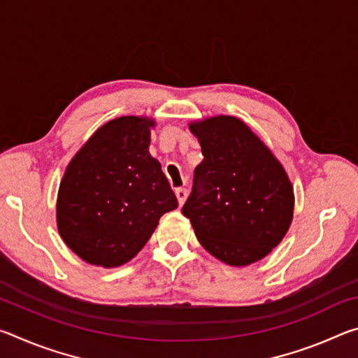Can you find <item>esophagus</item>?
Listing matches in <instances>:
<instances>
[{
  "label": "esophagus",
  "instance_id": "1",
  "mask_svg": "<svg viewBox=\"0 0 358 358\" xmlns=\"http://www.w3.org/2000/svg\"><path fill=\"white\" fill-rule=\"evenodd\" d=\"M175 196H177V199H178V203L183 205L185 201H186V197H187V191L185 189V187H178V189L175 191Z\"/></svg>",
  "mask_w": 358,
  "mask_h": 358
}]
</instances>
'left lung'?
<instances>
[{"mask_svg": "<svg viewBox=\"0 0 358 358\" xmlns=\"http://www.w3.org/2000/svg\"><path fill=\"white\" fill-rule=\"evenodd\" d=\"M203 161L183 215L205 250L230 266H246L281 243L294 217L287 172L250 126L232 115L189 123Z\"/></svg>", "mask_w": 358, "mask_h": 358, "instance_id": "left-lung-1", "label": "left lung"}]
</instances>
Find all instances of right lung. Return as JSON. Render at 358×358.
<instances>
[{
	"label": "right lung",
	"instance_id": "obj_1",
	"mask_svg": "<svg viewBox=\"0 0 358 358\" xmlns=\"http://www.w3.org/2000/svg\"><path fill=\"white\" fill-rule=\"evenodd\" d=\"M150 117L107 121L66 167L57 199L59 237L87 264L121 266L147 245L159 217L178 207L150 155Z\"/></svg>",
	"mask_w": 358,
	"mask_h": 358
}]
</instances>
